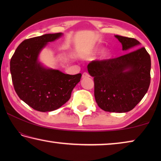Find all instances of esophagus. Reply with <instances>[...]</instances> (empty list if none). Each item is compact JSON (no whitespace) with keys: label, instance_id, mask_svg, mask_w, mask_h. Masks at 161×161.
<instances>
[{"label":"esophagus","instance_id":"obj_1","mask_svg":"<svg viewBox=\"0 0 161 161\" xmlns=\"http://www.w3.org/2000/svg\"><path fill=\"white\" fill-rule=\"evenodd\" d=\"M89 77V75L88 74L87 72H84L82 74V76H81V78L84 79V78H86V77Z\"/></svg>","mask_w":161,"mask_h":161}]
</instances>
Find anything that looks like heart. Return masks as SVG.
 Returning a JSON list of instances; mask_svg holds the SVG:
<instances>
[{"instance_id": "obj_1", "label": "heart", "mask_w": 161, "mask_h": 161, "mask_svg": "<svg viewBox=\"0 0 161 161\" xmlns=\"http://www.w3.org/2000/svg\"><path fill=\"white\" fill-rule=\"evenodd\" d=\"M103 49L100 47V48H97L95 50L93 53L90 54V55L88 57L89 59H92V58H94L97 55H98L99 53L102 52V53L100 54V57H99V59H102V60H108V59H111V57H112V53H111V51L108 50H103Z\"/></svg>"}]
</instances>
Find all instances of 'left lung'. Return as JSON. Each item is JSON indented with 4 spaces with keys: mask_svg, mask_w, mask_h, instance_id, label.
<instances>
[{
    "mask_svg": "<svg viewBox=\"0 0 161 161\" xmlns=\"http://www.w3.org/2000/svg\"><path fill=\"white\" fill-rule=\"evenodd\" d=\"M122 50L141 45L134 38L115 35ZM151 57L145 47L115 59L93 61L87 66L94 77V97L105 111L125 113L132 110L145 96L151 82Z\"/></svg>",
    "mask_w": 161,
    "mask_h": 161,
    "instance_id": "left-lung-1",
    "label": "left lung"
}]
</instances>
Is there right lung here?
Instances as JSON below:
<instances>
[{"instance_id":"obj_1","label":"right lung","mask_w":161,"mask_h":161,"mask_svg":"<svg viewBox=\"0 0 161 161\" xmlns=\"http://www.w3.org/2000/svg\"><path fill=\"white\" fill-rule=\"evenodd\" d=\"M63 33L45 34L22 42L10 59V73L14 89L21 100L35 110H56L70 99L81 74L71 75L45 67L39 59L49 42Z\"/></svg>"}]
</instances>
